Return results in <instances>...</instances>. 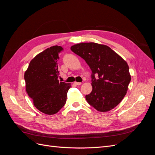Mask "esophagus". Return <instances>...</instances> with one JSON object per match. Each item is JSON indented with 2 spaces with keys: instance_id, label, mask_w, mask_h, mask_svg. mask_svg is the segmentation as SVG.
<instances>
[{
  "instance_id": "34e87169",
  "label": "esophagus",
  "mask_w": 155,
  "mask_h": 155,
  "mask_svg": "<svg viewBox=\"0 0 155 155\" xmlns=\"http://www.w3.org/2000/svg\"><path fill=\"white\" fill-rule=\"evenodd\" d=\"M74 83L76 85H81V83H79V82H76V81L74 82Z\"/></svg>"
}]
</instances>
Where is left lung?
Masks as SVG:
<instances>
[{
    "instance_id": "8db88e82",
    "label": "left lung",
    "mask_w": 155,
    "mask_h": 155,
    "mask_svg": "<svg viewBox=\"0 0 155 155\" xmlns=\"http://www.w3.org/2000/svg\"><path fill=\"white\" fill-rule=\"evenodd\" d=\"M70 49L85 60L92 70V91L85 96L87 102L100 112L113 109L128 90L131 78L127 63L104 45L80 43Z\"/></svg>"
}]
</instances>
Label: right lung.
I'll return each mask as SVG.
<instances>
[{
	"label": "right lung",
	"instance_id": "right-lung-1",
	"mask_svg": "<svg viewBox=\"0 0 155 155\" xmlns=\"http://www.w3.org/2000/svg\"><path fill=\"white\" fill-rule=\"evenodd\" d=\"M61 46H53L31 59L25 73L26 91L33 104L43 113L56 114L67 101L71 84L59 81L58 54Z\"/></svg>",
	"mask_w": 155,
	"mask_h": 155
}]
</instances>
